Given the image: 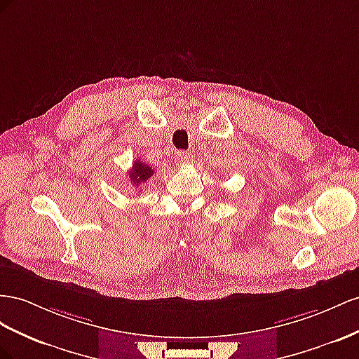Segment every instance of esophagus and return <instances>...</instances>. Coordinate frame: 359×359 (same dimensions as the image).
Here are the masks:
<instances>
[{
    "label": "esophagus",
    "mask_w": 359,
    "mask_h": 359,
    "mask_svg": "<svg viewBox=\"0 0 359 359\" xmlns=\"http://www.w3.org/2000/svg\"><path fill=\"white\" fill-rule=\"evenodd\" d=\"M174 158H176V162L179 163V165H185V163H188L191 161V153L185 151V150H179Z\"/></svg>",
    "instance_id": "1"
}]
</instances>
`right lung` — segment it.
I'll return each instance as SVG.
<instances>
[{"label": "right lung", "mask_w": 359, "mask_h": 359, "mask_svg": "<svg viewBox=\"0 0 359 359\" xmlns=\"http://www.w3.org/2000/svg\"><path fill=\"white\" fill-rule=\"evenodd\" d=\"M153 174H155V171H153V168L150 165H147V163L141 162V161H135L134 165H132V168L129 171V182L135 188H138L140 185H142V183L147 182L153 176Z\"/></svg>", "instance_id": "add662e5"}]
</instances>
